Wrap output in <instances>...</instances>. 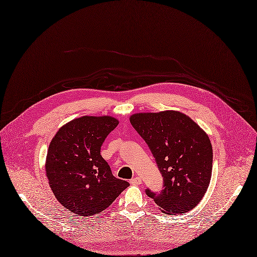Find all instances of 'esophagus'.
Returning <instances> with one entry per match:
<instances>
[{"label":"esophagus","instance_id":"esophagus-1","mask_svg":"<svg viewBox=\"0 0 257 257\" xmlns=\"http://www.w3.org/2000/svg\"><path fill=\"white\" fill-rule=\"evenodd\" d=\"M141 182H142V180H141L140 177H136V178H134V179L131 180V183L133 185H139V184H141Z\"/></svg>","mask_w":257,"mask_h":257}]
</instances>
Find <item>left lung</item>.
Instances as JSON below:
<instances>
[{
	"label": "left lung",
	"mask_w": 257,
	"mask_h": 257,
	"mask_svg": "<svg viewBox=\"0 0 257 257\" xmlns=\"http://www.w3.org/2000/svg\"><path fill=\"white\" fill-rule=\"evenodd\" d=\"M130 121L148 143L164 180V189H146L163 213L182 214L197 206L208 189L212 145L206 132L179 111L136 113Z\"/></svg>",
	"instance_id": "1"
}]
</instances>
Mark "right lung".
<instances>
[{"mask_svg": "<svg viewBox=\"0 0 257 257\" xmlns=\"http://www.w3.org/2000/svg\"><path fill=\"white\" fill-rule=\"evenodd\" d=\"M119 123L112 116H82L60 127L49 144L46 176L56 200L69 211L91 216L105 210L128 182L113 176L100 155Z\"/></svg>", "mask_w": 257, "mask_h": 257, "instance_id": "add662e5", "label": "right lung"}]
</instances>
